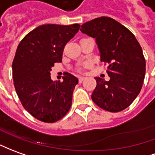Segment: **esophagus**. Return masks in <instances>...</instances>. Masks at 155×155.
<instances>
[{
	"mask_svg": "<svg viewBox=\"0 0 155 155\" xmlns=\"http://www.w3.org/2000/svg\"><path fill=\"white\" fill-rule=\"evenodd\" d=\"M78 80H79V82H80V83H81L82 81L85 80V77H82V76H80V77L78 78Z\"/></svg>",
	"mask_w": 155,
	"mask_h": 155,
	"instance_id": "1",
	"label": "esophagus"
}]
</instances>
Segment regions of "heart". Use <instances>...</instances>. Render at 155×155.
Here are the masks:
<instances>
[{"label":"heart","mask_w":155,"mask_h":155,"mask_svg":"<svg viewBox=\"0 0 155 155\" xmlns=\"http://www.w3.org/2000/svg\"><path fill=\"white\" fill-rule=\"evenodd\" d=\"M87 66H88V64H82L81 66H80L79 68H78V71H79V72H81V71L83 70V69H84V68H85V67H87Z\"/></svg>","instance_id":"obj_1"}]
</instances>
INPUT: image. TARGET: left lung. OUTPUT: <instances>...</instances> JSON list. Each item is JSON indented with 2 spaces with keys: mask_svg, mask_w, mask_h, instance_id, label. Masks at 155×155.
<instances>
[{
  "mask_svg": "<svg viewBox=\"0 0 155 155\" xmlns=\"http://www.w3.org/2000/svg\"><path fill=\"white\" fill-rule=\"evenodd\" d=\"M81 31L96 38L110 77L108 81L95 78L91 99L111 112L126 109L140 92L145 75V59L138 40L126 27L108 17L85 22Z\"/></svg>",
  "mask_w": 155,
  "mask_h": 155,
  "instance_id": "left-lung-1",
  "label": "left lung"
}]
</instances>
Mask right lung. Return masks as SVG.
<instances>
[{
    "mask_svg": "<svg viewBox=\"0 0 155 155\" xmlns=\"http://www.w3.org/2000/svg\"><path fill=\"white\" fill-rule=\"evenodd\" d=\"M81 25L46 24L28 33L18 44L12 62L14 86L25 110L41 122L55 123L70 110L78 79L65 73L53 81L51 68L62 61L65 44Z\"/></svg>",
    "mask_w": 155,
    "mask_h": 155,
    "instance_id": "right-lung-1",
    "label": "right lung"
}]
</instances>
